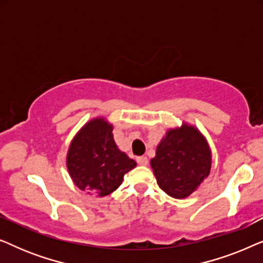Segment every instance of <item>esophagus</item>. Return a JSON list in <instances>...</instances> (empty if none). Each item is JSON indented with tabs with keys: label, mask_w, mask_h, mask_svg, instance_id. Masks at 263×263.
Here are the masks:
<instances>
[{
	"label": "esophagus",
	"mask_w": 263,
	"mask_h": 263,
	"mask_svg": "<svg viewBox=\"0 0 263 263\" xmlns=\"http://www.w3.org/2000/svg\"><path fill=\"white\" fill-rule=\"evenodd\" d=\"M136 161H138V164L141 165V166H146V165L148 164V159H147V157H138L136 158Z\"/></svg>",
	"instance_id": "1"
}]
</instances>
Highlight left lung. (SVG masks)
I'll return each instance as SVG.
<instances>
[{
  "instance_id": "8db88e82",
  "label": "left lung",
  "mask_w": 263,
  "mask_h": 263,
  "mask_svg": "<svg viewBox=\"0 0 263 263\" xmlns=\"http://www.w3.org/2000/svg\"><path fill=\"white\" fill-rule=\"evenodd\" d=\"M212 154L204 136L195 127L183 123L168 129L157 147L151 167L158 185L175 199H185L208 177Z\"/></svg>"
}]
</instances>
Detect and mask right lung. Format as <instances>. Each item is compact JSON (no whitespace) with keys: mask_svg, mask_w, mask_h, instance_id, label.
<instances>
[{"mask_svg":"<svg viewBox=\"0 0 263 263\" xmlns=\"http://www.w3.org/2000/svg\"><path fill=\"white\" fill-rule=\"evenodd\" d=\"M112 128L103 117L91 120L74 136L67 153V168L74 184L100 197L115 192L124 175L136 166L118 149Z\"/></svg>","mask_w":263,"mask_h":263,"instance_id":"right-lung-1","label":"right lung"}]
</instances>
